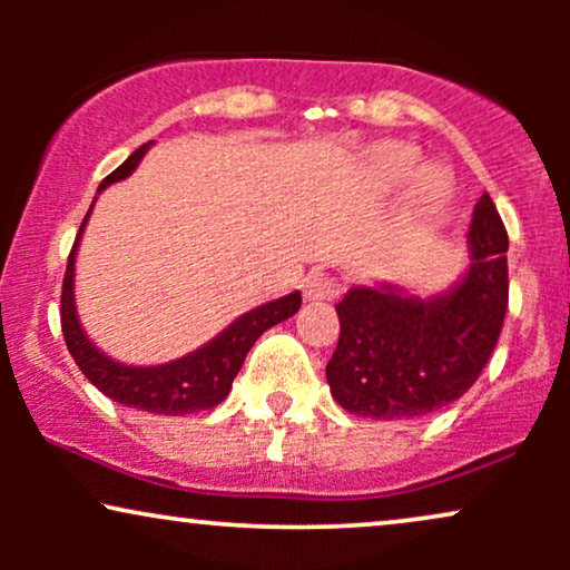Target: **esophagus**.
I'll list each match as a JSON object with an SVG mask.
<instances>
[{
    "mask_svg": "<svg viewBox=\"0 0 570 570\" xmlns=\"http://www.w3.org/2000/svg\"><path fill=\"white\" fill-rule=\"evenodd\" d=\"M303 294H305L307 303H324V299L337 297L340 284L322 271H311L303 281Z\"/></svg>",
    "mask_w": 570,
    "mask_h": 570,
    "instance_id": "obj_1",
    "label": "esophagus"
}]
</instances>
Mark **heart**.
<instances>
[{
  "label": "heart",
  "instance_id": "b5f03b06",
  "mask_svg": "<svg viewBox=\"0 0 570 570\" xmlns=\"http://www.w3.org/2000/svg\"><path fill=\"white\" fill-rule=\"evenodd\" d=\"M417 166H421V155L415 149L407 147V144H389L372 160V174H375V181L383 189L399 187L412 175L404 208H407L410 219H429L450 200L453 181L442 168L426 166L417 171Z\"/></svg>",
  "mask_w": 570,
  "mask_h": 570
}]
</instances>
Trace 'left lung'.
Masks as SVG:
<instances>
[{"instance_id":"left-lung-1","label":"left lung","mask_w":570,"mask_h":570,"mask_svg":"<svg viewBox=\"0 0 570 570\" xmlns=\"http://www.w3.org/2000/svg\"><path fill=\"white\" fill-rule=\"evenodd\" d=\"M466 273L421 294L381 281L351 286L335 305L337 348L326 383L343 410L375 421L429 415L472 389L499 343L509 303V238L493 200H476Z\"/></svg>"}]
</instances>
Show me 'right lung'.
I'll return each mask as SVG.
<instances>
[{
  "label": "right lung",
  "instance_id": "obj_1",
  "mask_svg": "<svg viewBox=\"0 0 570 570\" xmlns=\"http://www.w3.org/2000/svg\"><path fill=\"white\" fill-rule=\"evenodd\" d=\"M149 147H153V141L141 144L120 168H115L98 185V195H101V189L115 185V181L128 179L136 171L144 155H147ZM94 203H90L88 214H85L80 225V233L75 238V246H71L67 276H63L61 289V330L71 358H75L82 375L101 394H107L117 404H126V407L153 412V415H189V412L217 407L230 394L235 375L244 367L246 353L257 343V337L299 311V305H303L299 292H289L284 297L271 299V303L252 307L244 316L235 318L230 326H225L217 337H212L206 345H200L193 353L174 358V362L149 364V367L117 362V358L107 356L88 337V332L80 324V316H77L75 303L77 248H80L82 230L88 225L90 212H94Z\"/></svg>",
  "mask_w": 570,
  "mask_h": 570
}]
</instances>
